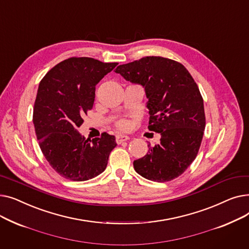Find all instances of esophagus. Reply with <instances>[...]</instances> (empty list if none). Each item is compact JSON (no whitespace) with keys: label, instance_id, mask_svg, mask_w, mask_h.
Instances as JSON below:
<instances>
[{"label":"esophagus","instance_id":"1","mask_svg":"<svg viewBox=\"0 0 249 249\" xmlns=\"http://www.w3.org/2000/svg\"><path fill=\"white\" fill-rule=\"evenodd\" d=\"M128 139H129V137L127 135H117V137H116V141L118 143H121L123 141H127Z\"/></svg>","mask_w":249,"mask_h":249}]
</instances>
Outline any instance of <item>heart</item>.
Returning <instances> with one entry per match:
<instances>
[{"instance_id":"heart-1","label":"heart","mask_w":249,"mask_h":249,"mask_svg":"<svg viewBox=\"0 0 249 249\" xmlns=\"http://www.w3.org/2000/svg\"><path fill=\"white\" fill-rule=\"evenodd\" d=\"M118 127H119L120 129H122V130H124V129H126L127 127H128V122L127 121H125V120H121V121H119L118 122Z\"/></svg>"}]
</instances>
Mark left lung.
Wrapping results in <instances>:
<instances>
[{
  "mask_svg": "<svg viewBox=\"0 0 249 249\" xmlns=\"http://www.w3.org/2000/svg\"><path fill=\"white\" fill-rule=\"evenodd\" d=\"M115 72L144 88L148 129L160 133L159 144H148V153L134 160L136 173L158 182L178 178L197 156L206 126L197 84L181 63L161 56L121 64Z\"/></svg>",
  "mask_w": 249,
  "mask_h": 249,
  "instance_id": "8db88e82",
  "label": "left lung"
}]
</instances>
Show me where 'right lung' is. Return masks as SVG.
Listing matches in <instances>:
<instances>
[{
	"instance_id": "add662e5",
	"label": "right lung",
	"mask_w": 249,
	"mask_h": 249,
	"mask_svg": "<svg viewBox=\"0 0 249 249\" xmlns=\"http://www.w3.org/2000/svg\"><path fill=\"white\" fill-rule=\"evenodd\" d=\"M117 62L71 57L51 69L39 84L33 123L39 146L54 171L70 180L83 181L102 174L116 147L115 136L104 132L86 139L77 128L93 108L97 84Z\"/></svg>"
}]
</instances>
